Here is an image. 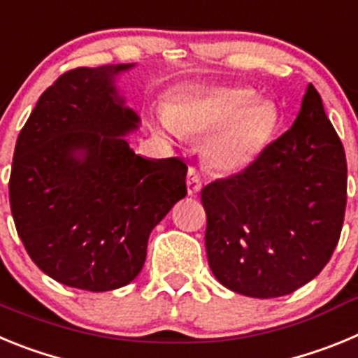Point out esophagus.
<instances>
[{"label": "esophagus", "instance_id": "34e87169", "mask_svg": "<svg viewBox=\"0 0 358 358\" xmlns=\"http://www.w3.org/2000/svg\"><path fill=\"white\" fill-rule=\"evenodd\" d=\"M201 176L195 169H189L188 170V176H186V188H188V194L189 195H197L201 192Z\"/></svg>", "mask_w": 358, "mask_h": 358}]
</instances>
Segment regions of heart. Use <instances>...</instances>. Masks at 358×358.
Instances as JSON below:
<instances>
[{
  "label": "heart",
  "mask_w": 358,
  "mask_h": 358,
  "mask_svg": "<svg viewBox=\"0 0 358 358\" xmlns=\"http://www.w3.org/2000/svg\"><path fill=\"white\" fill-rule=\"evenodd\" d=\"M154 123L166 138L208 136V163L218 172L238 173L273 143L280 115L248 85H181L170 94L169 110L154 115Z\"/></svg>",
  "instance_id": "obj_1"
}]
</instances>
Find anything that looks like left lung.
<instances>
[{"instance_id":"1","label":"left lung","mask_w":358,"mask_h":358,"mask_svg":"<svg viewBox=\"0 0 358 358\" xmlns=\"http://www.w3.org/2000/svg\"><path fill=\"white\" fill-rule=\"evenodd\" d=\"M346 182L344 147L308 84L285 134L249 169L202 188L211 273L226 289L260 299L314 280L339 242Z\"/></svg>"}]
</instances>
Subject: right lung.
<instances>
[{"label":"right lung","mask_w":358,"mask_h":358,"mask_svg":"<svg viewBox=\"0 0 358 358\" xmlns=\"http://www.w3.org/2000/svg\"><path fill=\"white\" fill-rule=\"evenodd\" d=\"M134 64L75 68L41 94L17 136L10 210L34 264L62 285L106 292L143 268L150 231L186 195L177 157L147 159L116 77Z\"/></svg>","instance_id":"1"}]
</instances>
